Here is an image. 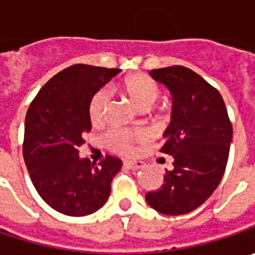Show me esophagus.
Wrapping results in <instances>:
<instances>
[{
    "instance_id": "1",
    "label": "esophagus",
    "mask_w": 255,
    "mask_h": 255,
    "mask_svg": "<svg viewBox=\"0 0 255 255\" xmlns=\"http://www.w3.org/2000/svg\"><path fill=\"white\" fill-rule=\"evenodd\" d=\"M123 164L129 169H133V170H139V169L144 167V163L140 162V160H125Z\"/></svg>"
}]
</instances>
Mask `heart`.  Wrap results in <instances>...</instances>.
<instances>
[{
    "label": "heart",
    "mask_w": 255,
    "mask_h": 255,
    "mask_svg": "<svg viewBox=\"0 0 255 255\" xmlns=\"http://www.w3.org/2000/svg\"><path fill=\"white\" fill-rule=\"evenodd\" d=\"M125 95L139 109H150L159 98V88L146 75L128 76L122 84ZM111 96L106 89H101L93 95L89 103V118L93 125H101L106 116ZM146 140V133L139 129H116L105 136V143L109 149L119 153H130L136 143Z\"/></svg>",
    "instance_id": "heart-1"
}]
</instances>
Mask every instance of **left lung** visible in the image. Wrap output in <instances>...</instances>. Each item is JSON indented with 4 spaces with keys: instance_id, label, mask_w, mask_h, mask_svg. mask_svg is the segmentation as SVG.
<instances>
[{
    "instance_id": "1",
    "label": "left lung",
    "mask_w": 255,
    "mask_h": 255,
    "mask_svg": "<svg viewBox=\"0 0 255 255\" xmlns=\"http://www.w3.org/2000/svg\"><path fill=\"white\" fill-rule=\"evenodd\" d=\"M171 95V119L162 153L173 157L162 186L146 194L147 204L167 216L196 210L213 194L229 160L233 126L220 92L184 66L149 72Z\"/></svg>"
}]
</instances>
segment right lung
I'll return each mask as SVG.
<instances>
[{
    "mask_svg": "<svg viewBox=\"0 0 255 255\" xmlns=\"http://www.w3.org/2000/svg\"><path fill=\"white\" fill-rule=\"evenodd\" d=\"M121 69L72 65L51 78L35 96L25 118L24 159L38 194L54 210L82 217L109 199L122 160L106 156L96 166L79 156L89 132L93 95Z\"/></svg>",
    "mask_w": 255,
    "mask_h": 255,
    "instance_id": "add662e5",
    "label": "right lung"
}]
</instances>
